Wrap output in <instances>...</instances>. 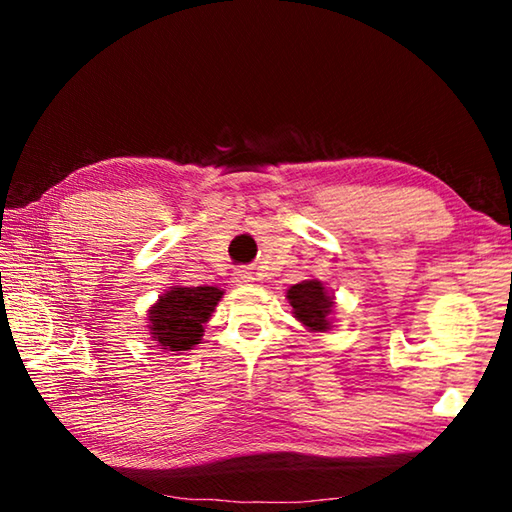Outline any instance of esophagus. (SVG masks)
Segmentation results:
<instances>
[{
	"label": "esophagus",
	"mask_w": 512,
	"mask_h": 512,
	"mask_svg": "<svg viewBox=\"0 0 512 512\" xmlns=\"http://www.w3.org/2000/svg\"><path fill=\"white\" fill-rule=\"evenodd\" d=\"M253 280H255V275H253V271H248V268H237L235 271V282L250 284Z\"/></svg>",
	"instance_id": "esophagus-1"
}]
</instances>
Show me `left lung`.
I'll return each instance as SVG.
<instances>
[{"mask_svg":"<svg viewBox=\"0 0 512 512\" xmlns=\"http://www.w3.org/2000/svg\"><path fill=\"white\" fill-rule=\"evenodd\" d=\"M287 298L293 307V314L316 332L329 329V311H332V298L325 293V287L318 280H307L293 284Z\"/></svg>","mask_w":512,"mask_h":512,"instance_id":"obj_1","label":"left lung"}]
</instances>
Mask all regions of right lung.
I'll return each mask as SVG.
<instances>
[{
	"instance_id": "right-lung-1",
	"label": "right lung",
	"mask_w": 512,
	"mask_h": 512,
	"mask_svg": "<svg viewBox=\"0 0 512 512\" xmlns=\"http://www.w3.org/2000/svg\"><path fill=\"white\" fill-rule=\"evenodd\" d=\"M223 291L216 287H176L151 307V334L162 350H192Z\"/></svg>"
}]
</instances>
